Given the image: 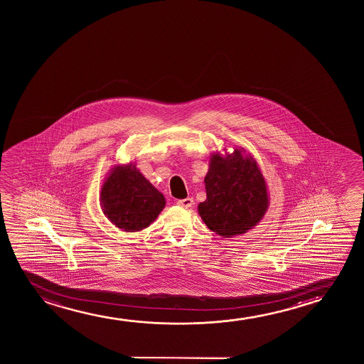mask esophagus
I'll return each mask as SVG.
<instances>
[{
	"mask_svg": "<svg viewBox=\"0 0 364 364\" xmlns=\"http://www.w3.org/2000/svg\"><path fill=\"white\" fill-rule=\"evenodd\" d=\"M176 204L181 206V208L188 209V208H191V205L194 204V200L191 199V198H185V199L178 200Z\"/></svg>",
	"mask_w": 364,
	"mask_h": 364,
	"instance_id": "1",
	"label": "esophagus"
}]
</instances>
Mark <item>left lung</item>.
Instances as JSON below:
<instances>
[{
	"label": "left lung",
	"mask_w": 364,
	"mask_h": 364,
	"mask_svg": "<svg viewBox=\"0 0 364 364\" xmlns=\"http://www.w3.org/2000/svg\"><path fill=\"white\" fill-rule=\"evenodd\" d=\"M204 183L206 200L198 211L215 234L230 239L264 219L269 205L267 184L257 161L244 148L211 153Z\"/></svg>",
	"instance_id": "left-lung-1"
}]
</instances>
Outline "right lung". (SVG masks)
Returning a JSON list of instances; mask_svg holds the SVG:
<instances>
[{
  "instance_id": "right-lung-1",
  "label": "right lung",
  "mask_w": 364,
  "mask_h": 364,
  "mask_svg": "<svg viewBox=\"0 0 364 364\" xmlns=\"http://www.w3.org/2000/svg\"><path fill=\"white\" fill-rule=\"evenodd\" d=\"M100 201L105 218L125 232L146 229L166 204L164 195L133 163L112 168L100 188Z\"/></svg>"
}]
</instances>
